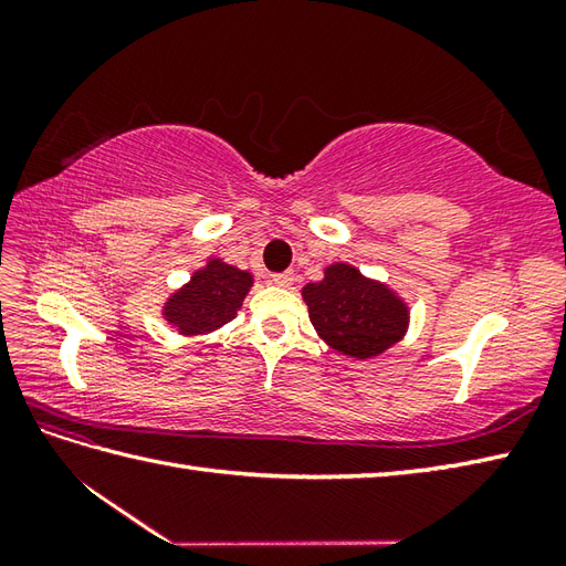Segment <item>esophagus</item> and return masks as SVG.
<instances>
[{"mask_svg": "<svg viewBox=\"0 0 566 566\" xmlns=\"http://www.w3.org/2000/svg\"><path fill=\"white\" fill-rule=\"evenodd\" d=\"M272 284H276V286H290L292 282H294V274L292 272H274L272 276Z\"/></svg>", "mask_w": 566, "mask_h": 566, "instance_id": "34e87169", "label": "esophagus"}]
</instances>
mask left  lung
<instances>
[{
  "label": "left lung",
  "instance_id": "1",
  "mask_svg": "<svg viewBox=\"0 0 566 566\" xmlns=\"http://www.w3.org/2000/svg\"><path fill=\"white\" fill-rule=\"evenodd\" d=\"M302 294L321 338L343 355L375 357L406 333L408 311L401 298L345 262L331 264L326 276L306 284Z\"/></svg>",
  "mask_w": 566,
  "mask_h": 566
}]
</instances>
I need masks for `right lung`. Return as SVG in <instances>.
I'll use <instances>...</instances> for the list:
<instances>
[{"mask_svg": "<svg viewBox=\"0 0 566 566\" xmlns=\"http://www.w3.org/2000/svg\"><path fill=\"white\" fill-rule=\"evenodd\" d=\"M250 286V272L221 260H209L207 268L195 272L189 284L167 298L163 316L185 335L216 331L235 318Z\"/></svg>", "mask_w": 566, "mask_h": 566, "instance_id": "add662e5", "label": "right lung"}]
</instances>
